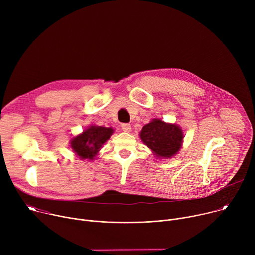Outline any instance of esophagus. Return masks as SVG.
<instances>
[{"label": "esophagus", "mask_w": 255, "mask_h": 255, "mask_svg": "<svg viewBox=\"0 0 255 255\" xmlns=\"http://www.w3.org/2000/svg\"><path fill=\"white\" fill-rule=\"evenodd\" d=\"M122 130L124 132H130L131 131V125L130 124H122Z\"/></svg>", "instance_id": "esophagus-1"}]
</instances>
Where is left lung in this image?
I'll use <instances>...</instances> for the list:
<instances>
[{"label":"left lung","mask_w":255,"mask_h":255,"mask_svg":"<svg viewBox=\"0 0 255 255\" xmlns=\"http://www.w3.org/2000/svg\"><path fill=\"white\" fill-rule=\"evenodd\" d=\"M141 141L157 158H171L183 147L184 132L178 125L154 118L139 132Z\"/></svg>","instance_id":"obj_1"}]
</instances>
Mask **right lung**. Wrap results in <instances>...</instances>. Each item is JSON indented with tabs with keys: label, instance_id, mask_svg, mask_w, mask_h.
Masks as SVG:
<instances>
[{
	"label": "right lung",
	"instance_id": "obj_1",
	"mask_svg": "<svg viewBox=\"0 0 255 255\" xmlns=\"http://www.w3.org/2000/svg\"><path fill=\"white\" fill-rule=\"evenodd\" d=\"M112 127L90 125L82 133L72 137L70 147L80 159L93 161L99 155L103 145L113 135Z\"/></svg>",
	"mask_w": 255,
	"mask_h": 255
}]
</instances>
